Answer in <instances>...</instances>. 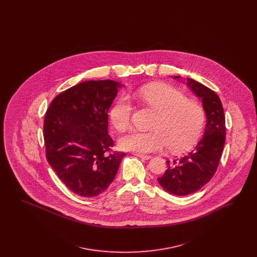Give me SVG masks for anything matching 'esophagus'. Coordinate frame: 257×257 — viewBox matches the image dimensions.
<instances>
[{"label":"esophagus","instance_id":"obj_1","mask_svg":"<svg viewBox=\"0 0 257 257\" xmlns=\"http://www.w3.org/2000/svg\"><path fill=\"white\" fill-rule=\"evenodd\" d=\"M134 155L135 156H137V157H140V158H142V159H151V156H149V155H145V154H141V153H134Z\"/></svg>","mask_w":257,"mask_h":257}]
</instances>
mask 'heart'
Here are the masks:
<instances>
[{
    "label": "heart",
    "instance_id": "b5f03b06",
    "mask_svg": "<svg viewBox=\"0 0 257 257\" xmlns=\"http://www.w3.org/2000/svg\"><path fill=\"white\" fill-rule=\"evenodd\" d=\"M135 96L157 112L151 132L132 131L119 139L123 150L138 153L160 151L169 147L182 152L193 147L200 137L205 121L203 108L187 100L182 92L165 84H152L140 88ZM133 106L129 98H119L110 111L112 126L123 132L130 127Z\"/></svg>",
    "mask_w": 257,
    "mask_h": 257
}]
</instances>
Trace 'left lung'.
Segmentation results:
<instances>
[{"label": "left lung", "mask_w": 257, "mask_h": 257, "mask_svg": "<svg viewBox=\"0 0 257 257\" xmlns=\"http://www.w3.org/2000/svg\"><path fill=\"white\" fill-rule=\"evenodd\" d=\"M180 79V76H174ZM187 86L201 99L206 114L203 138L194 150L168 163V170L158 178L162 188L175 196H188L200 190L214 176L225 142V117L220 98L207 86L187 78Z\"/></svg>", "instance_id": "8db88e82"}]
</instances>
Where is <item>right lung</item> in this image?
<instances>
[{
	"label": "right lung",
	"mask_w": 257,
	"mask_h": 257,
	"mask_svg": "<svg viewBox=\"0 0 257 257\" xmlns=\"http://www.w3.org/2000/svg\"><path fill=\"white\" fill-rule=\"evenodd\" d=\"M121 86L111 80L86 81L56 96L46 111V158L62 183L78 196L93 197L106 191L125 156L108 153L113 146L108 111Z\"/></svg>",
	"instance_id": "obj_1"
}]
</instances>
